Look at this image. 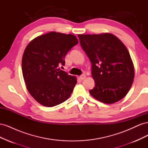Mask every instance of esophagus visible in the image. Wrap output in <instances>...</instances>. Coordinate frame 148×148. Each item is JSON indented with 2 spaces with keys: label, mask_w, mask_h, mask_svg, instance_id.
Instances as JSON below:
<instances>
[{
  "label": "esophagus",
  "mask_w": 148,
  "mask_h": 148,
  "mask_svg": "<svg viewBox=\"0 0 148 148\" xmlns=\"http://www.w3.org/2000/svg\"><path fill=\"white\" fill-rule=\"evenodd\" d=\"M86 76L84 74L82 75L79 77V78H80V79H84L85 78H86Z\"/></svg>",
  "instance_id": "34e87169"
}]
</instances>
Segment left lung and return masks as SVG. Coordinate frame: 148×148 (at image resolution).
<instances>
[{"instance_id":"8db88e82","label":"left lung","mask_w":148,"mask_h":148,"mask_svg":"<svg viewBox=\"0 0 148 148\" xmlns=\"http://www.w3.org/2000/svg\"><path fill=\"white\" fill-rule=\"evenodd\" d=\"M78 36L92 64L95 87L89 91L90 95L109 104L122 99L131 88L135 77L133 63L127 47L111 33Z\"/></svg>"}]
</instances>
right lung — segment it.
<instances>
[{
  "label": "right lung",
  "mask_w": 148,
  "mask_h": 148,
  "mask_svg": "<svg viewBox=\"0 0 148 148\" xmlns=\"http://www.w3.org/2000/svg\"><path fill=\"white\" fill-rule=\"evenodd\" d=\"M78 43L73 34L51 31L39 36L26 47L22 57V73L26 88L39 104L53 107L70 96L77 77L61 70L64 58Z\"/></svg>",
  "instance_id": "add662e5"
}]
</instances>
